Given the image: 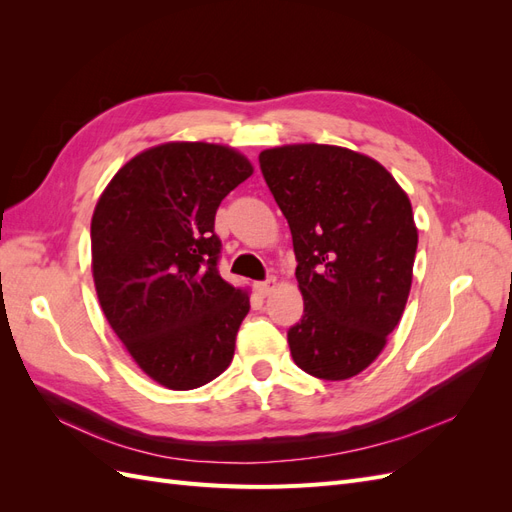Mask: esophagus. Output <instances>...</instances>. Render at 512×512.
<instances>
[{"label": "esophagus", "instance_id": "esophagus-1", "mask_svg": "<svg viewBox=\"0 0 512 512\" xmlns=\"http://www.w3.org/2000/svg\"><path fill=\"white\" fill-rule=\"evenodd\" d=\"M275 286H277V280H275V277H267L265 282H258V284H256V290L262 294V297H267V294H269Z\"/></svg>", "mask_w": 512, "mask_h": 512}]
</instances>
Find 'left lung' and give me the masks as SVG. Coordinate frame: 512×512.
Instances as JSON below:
<instances>
[{
    "instance_id": "left-lung-1",
    "label": "left lung",
    "mask_w": 512,
    "mask_h": 512,
    "mask_svg": "<svg viewBox=\"0 0 512 512\" xmlns=\"http://www.w3.org/2000/svg\"><path fill=\"white\" fill-rule=\"evenodd\" d=\"M292 232L303 318L288 329L309 376L348 380L378 359L404 314L418 243L408 194L376 160L335 145L258 156Z\"/></svg>"
}]
</instances>
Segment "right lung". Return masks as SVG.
<instances>
[{
	"instance_id": "add662e5",
	"label": "right lung",
	"mask_w": 512,
	"mask_h": 512,
	"mask_svg": "<svg viewBox=\"0 0 512 512\" xmlns=\"http://www.w3.org/2000/svg\"><path fill=\"white\" fill-rule=\"evenodd\" d=\"M254 173L239 151L164 143L123 164L91 218L102 312L136 365L173 391L218 378L250 294L218 271L215 211Z\"/></svg>"
}]
</instances>
